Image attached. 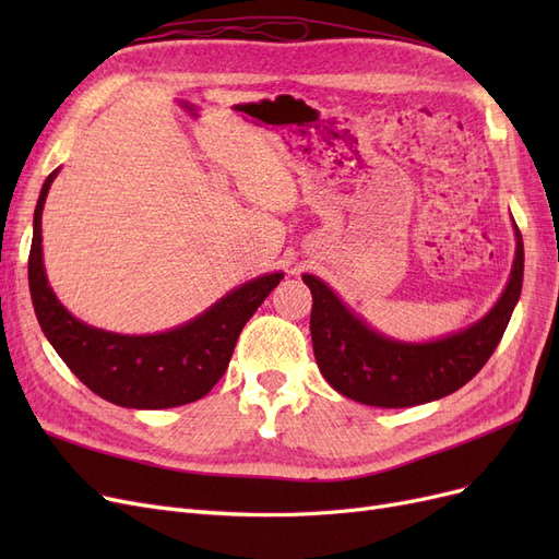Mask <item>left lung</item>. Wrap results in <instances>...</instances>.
I'll use <instances>...</instances> for the list:
<instances>
[{
  "label": "left lung",
  "instance_id": "obj_1",
  "mask_svg": "<svg viewBox=\"0 0 559 559\" xmlns=\"http://www.w3.org/2000/svg\"><path fill=\"white\" fill-rule=\"evenodd\" d=\"M513 230V270L495 308L476 324L429 343H405L370 329L324 280L302 275L312 292L310 333L321 376L335 392L378 408H411L464 386L492 357L520 300L524 247L515 222Z\"/></svg>",
  "mask_w": 559,
  "mask_h": 559
}]
</instances>
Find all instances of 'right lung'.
<instances>
[{"label": "right lung", "instance_id": "add662e5", "mask_svg": "<svg viewBox=\"0 0 559 559\" xmlns=\"http://www.w3.org/2000/svg\"><path fill=\"white\" fill-rule=\"evenodd\" d=\"M58 173L60 167L41 186L27 263L32 306L48 343L91 392L123 408H175L210 394L226 373L249 317L282 282L284 273L261 275L235 286L195 319L163 333L123 335L83 324L50 289L44 267L41 212Z\"/></svg>", "mask_w": 559, "mask_h": 559}]
</instances>
